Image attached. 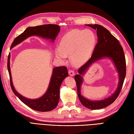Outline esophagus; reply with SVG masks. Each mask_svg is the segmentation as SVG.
Returning a JSON list of instances; mask_svg holds the SVG:
<instances>
[{
  "instance_id": "esophagus-1",
  "label": "esophagus",
  "mask_w": 134,
  "mask_h": 134,
  "mask_svg": "<svg viewBox=\"0 0 134 134\" xmlns=\"http://www.w3.org/2000/svg\"><path fill=\"white\" fill-rule=\"evenodd\" d=\"M69 75L70 76H73L74 75H75V72L73 70H69Z\"/></svg>"
}]
</instances>
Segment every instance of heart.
I'll return each mask as SVG.
<instances>
[{"label": "heart", "mask_w": 134, "mask_h": 134, "mask_svg": "<svg viewBox=\"0 0 134 134\" xmlns=\"http://www.w3.org/2000/svg\"><path fill=\"white\" fill-rule=\"evenodd\" d=\"M96 35L90 29L73 30L62 38L59 49L55 52L57 59L64 60L67 56H71L73 65L78 67L84 64L94 49Z\"/></svg>", "instance_id": "heart-1"}]
</instances>
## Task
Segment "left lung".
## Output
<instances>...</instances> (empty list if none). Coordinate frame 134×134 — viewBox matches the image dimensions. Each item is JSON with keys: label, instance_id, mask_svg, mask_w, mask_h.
Segmentation results:
<instances>
[{"label": "left lung", "instance_id": "1", "mask_svg": "<svg viewBox=\"0 0 134 134\" xmlns=\"http://www.w3.org/2000/svg\"><path fill=\"white\" fill-rule=\"evenodd\" d=\"M97 30V43L94 49L91 58L78 70V74L75 75L77 92L81 104L90 109H99L108 107L114 102L120 94L126 77V64L123 48L118 40L115 38L106 28L100 25H86ZM110 59L113 62L119 75L118 87L113 94L101 100H90L85 98L81 94V87L83 82V76L90 65L102 58Z\"/></svg>", "mask_w": 134, "mask_h": 134}]
</instances>
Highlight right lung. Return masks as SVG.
I'll return each instance as SVG.
<instances>
[{"label":"right lung","instance_id":"obj_1","mask_svg":"<svg viewBox=\"0 0 134 134\" xmlns=\"http://www.w3.org/2000/svg\"><path fill=\"white\" fill-rule=\"evenodd\" d=\"M60 30V27L57 25L48 24L35 27H29L21 35L14 39L10 49L20 44L25 40L32 36H37L41 37L49 40L54 42ZM10 53L8 56L7 69L10 75V85L13 93L27 107L39 112H48L57 107L60 98V87L62 82L69 76L67 67L64 66L57 67L53 69L49 86L43 96L36 99H30L24 97L15 90L14 87L10 70Z\"/></svg>","mask_w":134,"mask_h":134}]
</instances>
